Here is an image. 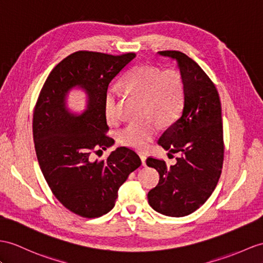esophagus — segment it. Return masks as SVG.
I'll return each instance as SVG.
<instances>
[{
  "mask_svg": "<svg viewBox=\"0 0 263 263\" xmlns=\"http://www.w3.org/2000/svg\"><path fill=\"white\" fill-rule=\"evenodd\" d=\"M140 159H142V164L143 166H146V155H144V154H140Z\"/></svg>",
  "mask_w": 263,
  "mask_h": 263,
  "instance_id": "esophagus-1",
  "label": "esophagus"
}]
</instances>
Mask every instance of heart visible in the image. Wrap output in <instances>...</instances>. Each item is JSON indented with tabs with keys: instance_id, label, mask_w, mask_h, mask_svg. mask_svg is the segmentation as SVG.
I'll return each mask as SVG.
<instances>
[{
	"instance_id": "obj_1",
	"label": "heart",
	"mask_w": 263,
	"mask_h": 263,
	"mask_svg": "<svg viewBox=\"0 0 263 263\" xmlns=\"http://www.w3.org/2000/svg\"><path fill=\"white\" fill-rule=\"evenodd\" d=\"M121 85L127 93L143 98L144 117H154L165 125L174 121L182 111L185 86L181 72L176 69L138 66L125 76ZM105 117L110 124L119 119L118 98L114 91L108 92L105 99ZM156 133V123L154 119L147 118L125 126L118 133V142L143 151L149 145Z\"/></svg>"
}]
</instances>
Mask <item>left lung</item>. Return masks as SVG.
<instances>
[{"label": "left lung", "instance_id": "left-lung-1", "mask_svg": "<svg viewBox=\"0 0 263 263\" xmlns=\"http://www.w3.org/2000/svg\"><path fill=\"white\" fill-rule=\"evenodd\" d=\"M176 59L185 86L184 108L161 136L166 151L182 154L168 166L163 159L148 157L146 164L159 173L156 187L148 192L149 205L167 216H185L206 202L221 176L224 142L221 101L213 81L185 53L159 51Z\"/></svg>", "mask_w": 263, "mask_h": 263}]
</instances>
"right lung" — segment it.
<instances>
[{"instance_id":"add662e5","label":"right lung","mask_w":263,"mask_h":263,"mask_svg":"<svg viewBox=\"0 0 263 263\" xmlns=\"http://www.w3.org/2000/svg\"><path fill=\"white\" fill-rule=\"evenodd\" d=\"M136 54L77 51L53 68L33 111V140L42 174L55 198L72 213L99 217L115 206L118 190L142 161L130 148L118 147L106 159H92L114 144L105 117L110 81ZM78 85L88 93L87 109L69 113L65 97Z\"/></svg>"}]
</instances>
